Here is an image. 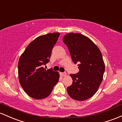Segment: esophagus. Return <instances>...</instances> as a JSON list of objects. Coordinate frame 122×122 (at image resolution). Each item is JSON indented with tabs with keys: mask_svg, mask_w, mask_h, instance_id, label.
<instances>
[{
	"mask_svg": "<svg viewBox=\"0 0 122 122\" xmlns=\"http://www.w3.org/2000/svg\"><path fill=\"white\" fill-rule=\"evenodd\" d=\"M60 75H61V76H65L66 75V73L65 72H61L60 73Z\"/></svg>",
	"mask_w": 122,
	"mask_h": 122,
	"instance_id": "34e87169",
	"label": "esophagus"
}]
</instances>
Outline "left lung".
<instances>
[{"mask_svg": "<svg viewBox=\"0 0 122 122\" xmlns=\"http://www.w3.org/2000/svg\"><path fill=\"white\" fill-rule=\"evenodd\" d=\"M79 72L71 74L72 84L67 88L71 97L83 101L93 96L103 80L105 65L100 50L89 38L79 33H68L63 38Z\"/></svg>", "mask_w": 122, "mask_h": 122, "instance_id": "obj_1", "label": "left lung"}]
</instances>
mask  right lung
Returning <instances> with one entry per match:
<instances>
[{
	"label": "right lung",
	"instance_id": "obj_1",
	"mask_svg": "<svg viewBox=\"0 0 122 122\" xmlns=\"http://www.w3.org/2000/svg\"><path fill=\"white\" fill-rule=\"evenodd\" d=\"M60 33H49L36 38L27 46L18 62V76L21 86L36 99L49 96L59 80L58 72L46 70L43 66L49 61L51 50Z\"/></svg>",
	"mask_w": 122,
	"mask_h": 122
}]
</instances>
